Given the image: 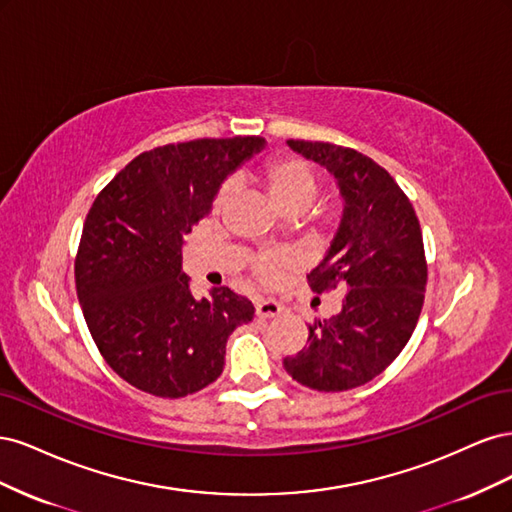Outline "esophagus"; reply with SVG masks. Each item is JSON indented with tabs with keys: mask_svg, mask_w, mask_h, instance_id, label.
Listing matches in <instances>:
<instances>
[{
	"mask_svg": "<svg viewBox=\"0 0 512 512\" xmlns=\"http://www.w3.org/2000/svg\"><path fill=\"white\" fill-rule=\"evenodd\" d=\"M284 312V307L273 299H262L256 303V316L258 318H275Z\"/></svg>",
	"mask_w": 512,
	"mask_h": 512,
	"instance_id": "34e87169",
	"label": "esophagus"
}]
</instances>
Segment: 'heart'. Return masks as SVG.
I'll return each instance as SVG.
<instances>
[{
	"label": "heart",
	"mask_w": 512,
	"mask_h": 512,
	"mask_svg": "<svg viewBox=\"0 0 512 512\" xmlns=\"http://www.w3.org/2000/svg\"><path fill=\"white\" fill-rule=\"evenodd\" d=\"M260 179L271 196L273 203L286 211H305L314 203L320 192V181L314 166L299 156H275L260 170ZM230 194L228 185H222L213 198V213H220ZM290 265V258L280 252H262L254 258L252 269L258 280L275 284L284 269Z\"/></svg>",
	"instance_id": "1"
}]
</instances>
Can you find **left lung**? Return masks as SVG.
Returning <instances> with one entry per match:
<instances>
[{
  "mask_svg": "<svg viewBox=\"0 0 512 512\" xmlns=\"http://www.w3.org/2000/svg\"><path fill=\"white\" fill-rule=\"evenodd\" d=\"M324 166L344 196V218L320 265L307 275L322 294L342 284V312L309 324L307 348L286 356L292 380L314 391L356 389L389 367L421 316L427 260L421 224L397 181L356 149L288 141Z\"/></svg>",
  "mask_w": 512,
  "mask_h": 512,
  "instance_id": "left-lung-1",
  "label": "left lung"
}]
</instances>
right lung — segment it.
Wrapping results in <instances>:
<instances>
[{
	"instance_id": "obj_1",
	"label": "right lung",
	"mask_w": 512,
	"mask_h": 512,
	"mask_svg": "<svg viewBox=\"0 0 512 512\" xmlns=\"http://www.w3.org/2000/svg\"><path fill=\"white\" fill-rule=\"evenodd\" d=\"M265 147L262 136L198 138L136 156L96 196L74 260L91 337L117 376L177 399L220 378L228 335L254 318L230 288L196 299L181 271L183 237L222 181Z\"/></svg>"
}]
</instances>
